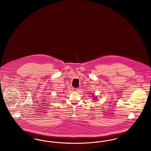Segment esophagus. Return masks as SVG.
Returning a JSON list of instances; mask_svg holds the SVG:
<instances>
[{
    "label": "esophagus",
    "instance_id": "1",
    "mask_svg": "<svg viewBox=\"0 0 151 151\" xmlns=\"http://www.w3.org/2000/svg\"><path fill=\"white\" fill-rule=\"evenodd\" d=\"M79 90L80 89H79V88H73V91H75V92H78Z\"/></svg>",
    "mask_w": 151,
    "mask_h": 151
}]
</instances>
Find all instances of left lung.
Returning a JSON list of instances; mask_svg holds the SVG:
<instances>
[{
  "label": "left lung",
  "instance_id": "obj_1",
  "mask_svg": "<svg viewBox=\"0 0 151 151\" xmlns=\"http://www.w3.org/2000/svg\"><path fill=\"white\" fill-rule=\"evenodd\" d=\"M94 100H96V99H94Z\"/></svg>",
  "mask_w": 151,
  "mask_h": 151
}]
</instances>
